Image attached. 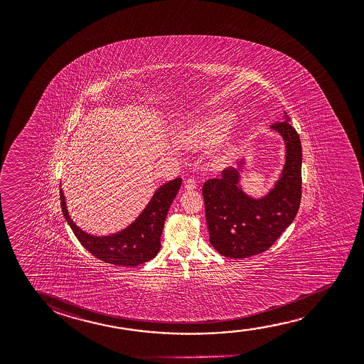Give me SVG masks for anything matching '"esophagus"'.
Segmentation results:
<instances>
[{"label":"esophagus","instance_id":"esophagus-1","mask_svg":"<svg viewBox=\"0 0 364 364\" xmlns=\"http://www.w3.org/2000/svg\"><path fill=\"white\" fill-rule=\"evenodd\" d=\"M184 188L186 191H193L197 188V183L194 179H188L184 181Z\"/></svg>","mask_w":364,"mask_h":364}]
</instances>
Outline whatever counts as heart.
Wrapping results in <instances>:
<instances>
[{"label":"heart","mask_w":364,"mask_h":364,"mask_svg":"<svg viewBox=\"0 0 364 364\" xmlns=\"http://www.w3.org/2000/svg\"><path fill=\"white\" fill-rule=\"evenodd\" d=\"M236 119V114L228 109H215L193 119L181 132V144L185 149L200 151L217 144L210 166L215 170L230 167L237 160L245 139L242 128L230 129Z\"/></svg>","instance_id":"b5f03b06"}]
</instances>
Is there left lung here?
<instances>
[{
    "label": "left lung",
    "mask_w": 364,
    "mask_h": 364,
    "mask_svg": "<svg viewBox=\"0 0 364 364\" xmlns=\"http://www.w3.org/2000/svg\"><path fill=\"white\" fill-rule=\"evenodd\" d=\"M284 122L270 127L286 146L284 165L274 186L260 198L246 194L239 167L222 171V178L203 185L209 241L220 255L232 259L257 255L268 250L297 215L302 193V147L296 129Z\"/></svg>",
    "instance_id": "obj_1"
}]
</instances>
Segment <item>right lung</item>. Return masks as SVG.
<instances>
[{
	"instance_id": "right-lung-1",
	"label": "right lung",
	"mask_w": 364,
	"mask_h": 364,
	"mask_svg": "<svg viewBox=\"0 0 364 364\" xmlns=\"http://www.w3.org/2000/svg\"><path fill=\"white\" fill-rule=\"evenodd\" d=\"M181 185V178L171 180L161 185L154 193L146 208L141 212L131 225L118 232L105 236H96L85 232L73 222L67 209L66 197L60 188V207L71 227L75 236L86 250L102 262L122 265V267H137L149 262L157 255L161 247L164 223L167 212L176 197Z\"/></svg>"
}]
</instances>
